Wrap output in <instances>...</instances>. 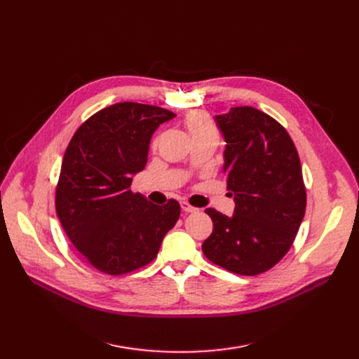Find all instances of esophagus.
Wrapping results in <instances>:
<instances>
[{
  "label": "esophagus",
  "mask_w": 359,
  "mask_h": 359,
  "mask_svg": "<svg viewBox=\"0 0 359 359\" xmlns=\"http://www.w3.org/2000/svg\"><path fill=\"white\" fill-rule=\"evenodd\" d=\"M182 210L184 211V212H196L198 211V208H195V206H192V205H189L187 202H182Z\"/></svg>",
  "instance_id": "34e87169"
}]
</instances>
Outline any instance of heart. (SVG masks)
Returning <instances> with one entry per match:
<instances>
[{
    "label": "heart",
    "instance_id": "obj_1",
    "mask_svg": "<svg viewBox=\"0 0 359 359\" xmlns=\"http://www.w3.org/2000/svg\"><path fill=\"white\" fill-rule=\"evenodd\" d=\"M187 130L194 142H211L217 145L218 132L211 118L203 111H194L186 118Z\"/></svg>",
    "mask_w": 359,
    "mask_h": 359
}]
</instances>
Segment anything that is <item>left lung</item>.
<instances>
[{
	"mask_svg": "<svg viewBox=\"0 0 359 359\" xmlns=\"http://www.w3.org/2000/svg\"><path fill=\"white\" fill-rule=\"evenodd\" d=\"M225 142L222 173L234 198L231 217L208 208L212 234L202 252L240 275L269 271L292 246L306 212L297 148L285 128L250 106L215 116Z\"/></svg>",
	"mask_w": 359,
	"mask_h": 359,
	"instance_id": "8db88e82",
	"label": "left lung"
}]
</instances>
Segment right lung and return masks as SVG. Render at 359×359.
Here are the masks:
<instances>
[{
	"label": "right lung",
	"mask_w": 359,
	"mask_h": 359,
	"mask_svg": "<svg viewBox=\"0 0 359 359\" xmlns=\"http://www.w3.org/2000/svg\"><path fill=\"white\" fill-rule=\"evenodd\" d=\"M175 116L157 106L115 103L87 119L65 151L56 214L75 249L104 273L145 266L179 219L177 201L154 205L130 191L147 164L151 137Z\"/></svg>",
	"instance_id": "add662e5"
}]
</instances>
